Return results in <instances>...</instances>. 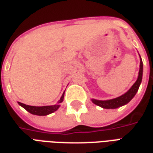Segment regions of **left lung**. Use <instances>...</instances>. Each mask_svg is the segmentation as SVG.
I'll return each mask as SVG.
<instances>
[{
	"instance_id": "left-lung-1",
	"label": "left lung",
	"mask_w": 153,
	"mask_h": 153,
	"mask_svg": "<svg viewBox=\"0 0 153 153\" xmlns=\"http://www.w3.org/2000/svg\"><path fill=\"white\" fill-rule=\"evenodd\" d=\"M140 57V55H139ZM142 78H143V61L141 57H140V65H139V75H138V78H137V81L134 82V84L130 87V89L126 93H125L124 94L121 95V96L117 97V98H115L112 100H98L92 99L91 101L93 102V103L96 104V105L100 106L102 108L106 109H115L119 107L124 106L127 104L128 102H130V100L133 99L136 93L138 92L139 90V85L142 82Z\"/></svg>"
}]
</instances>
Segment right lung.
Masks as SVG:
<instances>
[{
  "instance_id": "obj_1",
  "label": "right lung",
  "mask_w": 153,
  "mask_h": 153,
  "mask_svg": "<svg viewBox=\"0 0 153 153\" xmlns=\"http://www.w3.org/2000/svg\"><path fill=\"white\" fill-rule=\"evenodd\" d=\"M63 97H64V92H63V95L61 96L60 100H59V102L57 104L51 106H42V107H36V106H30L26 105L24 103L19 102L18 103L19 104L21 107H23V108L26 109L27 111L30 113H32L33 115H37V116H46V115L53 113V112L57 111L59 108L60 107V102H62L63 101Z\"/></svg>"
}]
</instances>
